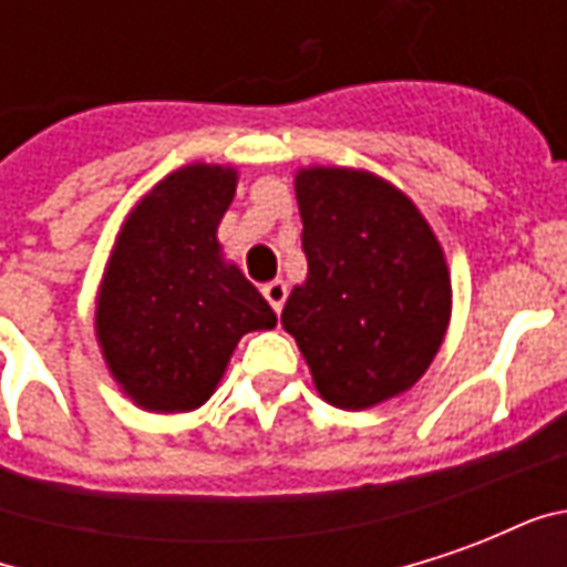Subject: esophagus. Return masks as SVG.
Returning a JSON list of instances; mask_svg holds the SVG:
<instances>
[{
    "label": "esophagus",
    "mask_w": 567,
    "mask_h": 567,
    "mask_svg": "<svg viewBox=\"0 0 567 567\" xmlns=\"http://www.w3.org/2000/svg\"><path fill=\"white\" fill-rule=\"evenodd\" d=\"M260 291H264V297H267V303L272 307V312L279 316V312H282V307H285V297H288V288H285L282 279H276V282L264 285Z\"/></svg>",
    "instance_id": "1"
}]
</instances>
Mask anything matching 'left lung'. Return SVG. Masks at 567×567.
Returning a JSON list of instances; mask_svg holds the SVG:
<instances>
[{
	"instance_id": "left-lung-1",
	"label": "left lung",
	"mask_w": 567,
	"mask_h": 567,
	"mask_svg": "<svg viewBox=\"0 0 567 567\" xmlns=\"http://www.w3.org/2000/svg\"><path fill=\"white\" fill-rule=\"evenodd\" d=\"M307 282L282 309L321 398L368 410L406 392L450 324V270L410 199L370 173L297 175Z\"/></svg>"
}]
</instances>
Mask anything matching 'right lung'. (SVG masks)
<instances>
[{
	"instance_id": "right-lung-1",
	"label": "right lung",
	"mask_w": 567,
	"mask_h": 567,
	"mask_svg": "<svg viewBox=\"0 0 567 567\" xmlns=\"http://www.w3.org/2000/svg\"><path fill=\"white\" fill-rule=\"evenodd\" d=\"M236 173L194 163L166 175L117 236L96 303V337L124 392L154 413L209 401L239 337L276 312L215 239Z\"/></svg>"
}]
</instances>
